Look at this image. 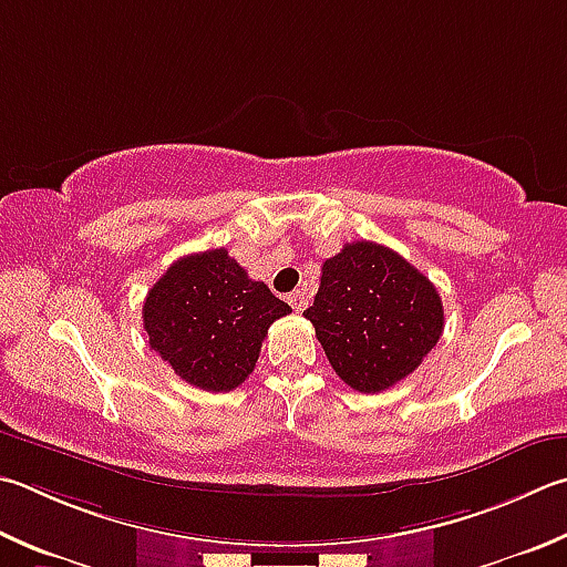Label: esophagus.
<instances>
[{
  "label": "esophagus",
  "instance_id": "34e87169",
  "mask_svg": "<svg viewBox=\"0 0 567 567\" xmlns=\"http://www.w3.org/2000/svg\"><path fill=\"white\" fill-rule=\"evenodd\" d=\"M287 302L292 305V310H295V312H302L305 307H307V295H305V292H300V290H297V292H290V295H287Z\"/></svg>",
  "mask_w": 567,
  "mask_h": 567
}]
</instances>
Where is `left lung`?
<instances>
[{
    "mask_svg": "<svg viewBox=\"0 0 567 567\" xmlns=\"http://www.w3.org/2000/svg\"><path fill=\"white\" fill-rule=\"evenodd\" d=\"M315 327L329 364L362 394L394 386L424 362L444 332L434 282L379 243H347L322 265Z\"/></svg>",
    "mask_w": 567,
    "mask_h": 567,
    "instance_id": "8db88e82",
    "label": "left lung"
}]
</instances>
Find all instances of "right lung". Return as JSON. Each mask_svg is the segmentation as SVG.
I'll return each instance as SVG.
<instances>
[{
    "label": "right lung",
    "instance_id": "obj_1",
    "mask_svg": "<svg viewBox=\"0 0 567 567\" xmlns=\"http://www.w3.org/2000/svg\"><path fill=\"white\" fill-rule=\"evenodd\" d=\"M292 307L225 248L183 255L143 302L148 344L183 382L233 391L252 374L267 329Z\"/></svg>",
    "mask_w": 567,
    "mask_h": 567
}]
</instances>
